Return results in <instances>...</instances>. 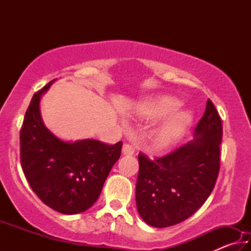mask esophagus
<instances>
[{
    "mask_svg": "<svg viewBox=\"0 0 251 251\" xmlns=\"http://www.w3.org/2000/svg\"><path fill=\"white\" fill-rule=\"evenodd\" d=\"M135 152V148L129 145V144H125L124 146H123V154L124 155H133Z\"/></svg>",
    "mask_w": 251,
    "mask_h": 251,
    "instance_id": "1",
    "label": "esophagus"
}]
</instances>
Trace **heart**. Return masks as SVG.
Masks as SVG:
<instances>
[{"label": "heart", "mask_w": 251, "mask_h": 251, "mask_svg": "<svg viewBox=\"0 0 251 251\" xmlns=\"http://www.w3.org/2000/svg\"><path fill=\"white\" fill-rule=\"evenodd\" d=\"M180 105L181 103L177 99L164 96L147 100L139 106L138 113L142 117L158 120L168 116L152 134L154 142L158 147L173 145L190 124L192 116L186 110L176 112Z\"/></svg>", "instance_id": "obj_1"}]
</instances>
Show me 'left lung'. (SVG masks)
<instances>
[{
	"label": "left lung",
	"instance_id": "left-lung-1",
	"mask_svg": "<svg viewBox=\"0 0 251 251\" xmlns=\"http://www.w3.org/2000/svg\"><path fill=\"white\" fill-rule=\"evenodd\" d=\"M194 141L150 159L139 152L136 205L152 227L184 222L209 197L220 168L223 123L210 100L195 128Z\"/></svg>",
	"mask_w": 251,
	"mask_h": 251
}]
</instances>
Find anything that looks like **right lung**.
Here are the masks:
<instances>
[{
	"mask_svg": "<svg viewBox=\"0 0 251 251\" xmlns=\"http://www.w3.org/2000/svg\"><path fill=\"white\" fill-rule=\"evenodd\" d=\"M53 80L36 92L20 131L21 166L34 193L45 205L66 215L94 205L110 169L121 156L123 143L114 145L95 139L66 143L44 126L41 95Z\"/></svg>",
	"mask_w": 251,
	"mask_h": 251,
	"instance_id": "1",
	"label": "right lung"
}]
</instances>
